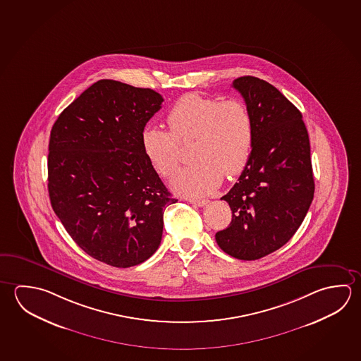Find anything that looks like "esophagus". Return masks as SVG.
Segmentation results:
<instances>
[{
	"instance_id": "1",
	"label": "esophagus",
	"mask_w": 361,
	"mask_h": 361,
	"mask_svg": "<svg viewBox=\"0 0 361 361\" xmlns=\"http://www.w3.org/2000/svg\"><path fill=\"white\" fill-rule=\"evenodd\" d=\"M188 202L194 204V205H197V207H204V205L208 204L209 200L208 199H195V197H190V199H188Z\"/></svg>"
}]
</instances>
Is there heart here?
<instances>
[{"instance_id":"1","label":"heart","mask_w":361,"mask_h":361,"mask_svg":"<svg viewBox=\"0 0 361 361\" xmlns=\"http://www.w3.org/2000/svg\"><path fill=\"white\" fill-rule=\"evenodd\" d=\"M170 132L148 127L142 135L147 159L162 178L180 166V146L195 140L192 161L171 180V189L189 196L214 191L224 175L234 178L251 157L253 121L246 104L237 99L219 102L199 94L181 96L167 114Z\"/></svg>"}]
</instances>
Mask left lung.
I'll return each instance as SVG.
<instances>
[{
    "label": "left lung",
    "instance_id": "left-lung-1",
    "mask_svg": "<svg viewBox=\"0 0 361 361\" xmlns=\"http://www.w3.org/2000/svg\"><path fill=\"white\" fill-rule=\"evenodd\" d=\"M251 113V157L226 200L232 221L215 240L234 259H257L290 240L314 195L310 137L302 113L257 77L234 80Z\"/></svg>",
    "mask_w": 361,
    "mask_h": 361
}]
</instances>
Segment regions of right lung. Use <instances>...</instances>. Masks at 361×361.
Masks as SVG:
<instances>
[{
  "label": "right lung",
  "instance_id": "add662e5",
  "mask_svg": "<svg viewBox=\"0 0 361 361\" xmlns=\"http://www.w3.org/2000/svg\"><path fill=\"white\" fill-rule=\"evenodd\" d=\"M162 102L153 90L100 80L51 128V208L85 252L114 267L140 265L157 251L164 212L178 202L142 143Z\"/></svg>",
  "mask_w": 361,
  "mask_h": 361
}]
</instances>
